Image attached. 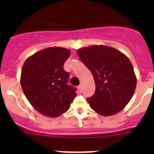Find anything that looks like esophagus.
<instances>
[{
    "label": "esophagus",
    "instance_id": "esophagus-1",
    "mask_svg": "<svg viewBox=\"0 0 154 154\" xmlns=\"http://www.w3.org/2000/svg\"><path fill=\"white\" fill-rule=\"evenodd\" d=\"M78 90L80 92H82V84H80V85L78 86Z\"/></svg>",
    "mask_w": 154,
    "mask_h": 154
}]
</instances>
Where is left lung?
Masks as SVG:
<instances>
[{
    "label": "left lung",
    "mask_w": 154,
    "mask_h": 154,
    "mask_svg": "<svg viewBox=\"0 0 154 154\" xmlns=\"http://www.w3.org/2000/svg\"><path fill=\"white\" fill-rule=\"evenodd\" d=\"M77 53L92 72L96 83L95 93L87 99L91 108L105 116L121 111L130 101L137 86L130 59L106 45L82 48Z\"/></svg>",
    "instance_id": "left-lung-1"
}]
</instances>
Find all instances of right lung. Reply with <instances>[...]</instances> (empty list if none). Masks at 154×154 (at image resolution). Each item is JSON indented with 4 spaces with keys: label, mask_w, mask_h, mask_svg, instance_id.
<instances>
[{
    "label": "right lung",
    "mask_w": 154,
    "mask_h": 154,
    "mask_svg": "<svg viewBox=\"0 0 154 154\" xmlns=\"http://www.w3.org/2000/svg\"><path fill=\"white\" fill-rule=\"evenodd\" d=\"M70 50L48 48L26 59L21 74L24 95L35 109L48 117H57L70 108L76 89L68 85L69 73L63 69Z\"/></svg>",
    "instance_id": "1"
}]
</instances>
